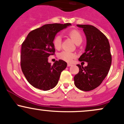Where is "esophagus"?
<instances>
[{"label":"esophagus","mask_w":124,"mask_h":124,"mask_svg":"<svg viewBox=\"0 0 124 124\" xmlns=\"http://www.w3.org/2000/svg\"><path fill=\"white\" fill-rule=\"evenodd\" d=\"M72 64L68 63V66H72Z\"/></svg>","instance_id":"esophagus-1"}]
</instances>
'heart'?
<instances>
[{"instance_id":"obj_1","label":"heart","mask_w":124,"mask_h":124,"mask_svg":"<svg viewBox=\"0 0 124 124\" xmlns=\"http://www.w3.org/2000/svg\"><path fill=\"white\" fill-rule=\"evenodd\" d=\"M68 34L77 45L81 44V42L83 41V37H82V34L77 30H72L68 32ZM52 42H53V45L55 49H61V44H62V38L60 35H56L54 38ZM75 56H76L75 54L65 51L60 52L58 55V58L59 59L64 61H66L67 62H72V60L75 58Z\"/></svg>"}]
</instances>
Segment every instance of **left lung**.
I'll list each match as a JSON object with an SVG mask.
<instances>
[{
    "instance_id": "obj_1",
    "label": "left lung",
    "mask_w": 124,
    "mask_h": 124,
    "mask_svg": "<svg viewBox=\"0 0 124 124\" xmlns=\"http://www.w3.org/2000/svg\"><path fill=\"white\" fill-rule=\"evenodd\" d=\"M77 25L83 28L87 39L85 52L79 61L87 62V66L77 65L79 72L74 82L78 89L88 92L99 86L108 73L112 61L110 46L106 35L93 25Z\"/></svg>"
}]
</instances>
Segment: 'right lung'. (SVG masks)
<instances>
[{
    "instance_id": "add662e5",
    "label": "right lung",
    "mask_w": 124,
    "mask_h": 124,
    "mask_svg": "<svg viewBox=\"0 0 124 124\" xmlns=\"http://www.w3.org/2000/svg\"><path fill=\"white\" fill-rule=\"evenodd\" d=\"M70 23L48 24L31 31L21 45V68L30 85L46 91L57 85L61 72L67 66L63 60L51 65L48 58L55 54L53 40L55 35Z\"/></svg>"
}]
</instances>
